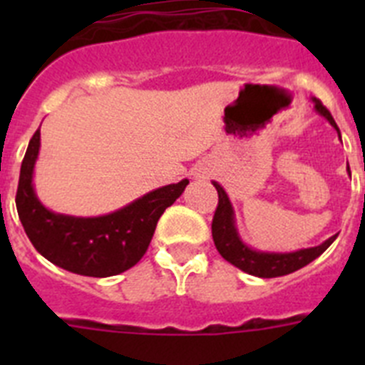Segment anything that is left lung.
Returning <instances> with one entry per match:
<instances>
[{"mask_svg": "<svg viewBox=\"0 0 365 365\" xmlns=\"http://www.w3.org/2000/svg\"><path fill=\"white\" fill-rule=\"evenodd\" d=\"M311 102L314 104V111L324 117L329 124L336 130L338 137H340V130H338L336 122H334L333 115L324 108L320 100L312 96ZM341 140V137H340ZM347 173H349V164H347ZM219 193V205L215 210L214 221H212V237H214L215 248L228 263L237 267L240 270L247 274H252L257 278H278V276H285V274L296 272V270L303 269L309 265L311 261L327 250L333 241L336 240V235H331L324 243L316 245L311 248H299V250H292V252H272V250H259V248H252L243 241L240 235L237 225H235V212L232 206L228 193L225 192L219 182L212 180Z\"/></svg>", "mask_w": 365, "mask_h": 365, "instance_id": "obj_1", "label": "left lung"}]
</instances>
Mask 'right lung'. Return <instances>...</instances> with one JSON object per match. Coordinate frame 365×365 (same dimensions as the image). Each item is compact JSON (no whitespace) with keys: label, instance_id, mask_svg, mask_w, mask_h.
<instances>
[{"label":"right lung","instance_id":"add662e5","mask_svg":"<svg viewBox=\"0 0 365 365\" xmlns=\"http://www.w3.org/2000/svg\"><path fill=\"white\" fill-rule=\"evenodd\" d=\"M40 130L32 135L19 172L16 208L25 234L53 265L80 276L108 278L137 265L146 254L155 227L168 206L182 195L190 180L151 190L118 210L95 217L49 210L34 190Z\"/></svg>","mask_w":365,"mask_h":365}]
</instances>
